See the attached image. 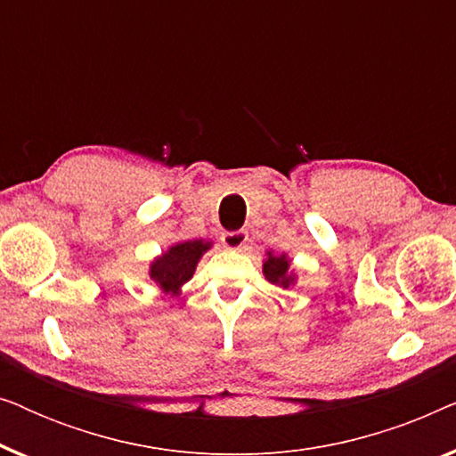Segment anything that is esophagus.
I'll list each match as a JSON object with an SVG mask.
<instances>
[{"mask_svg":"<svg viewBox=\"0 0 456 456\" xmlns=\"http://www.w3.org/2000/svg\"><path fill=\"white\" fill-rule=\"evenodd\" d=\"M222 242H224V247H226V248L239 251V248L245 247L247 232H245V230H234V232H226L222 236Z\"/></svg>","mask_w":456,"mask_h":456,"instance_id":"obj_1","label":"esophagus"}]
</instances>
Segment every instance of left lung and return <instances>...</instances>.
<instances>
[{"label":"left lung","mask_w":456,"mask_h":456,"mask_svg":"<svg viewBox=\"0 0 456 456\" xmlns=\"http://www.w3.org/2000/svg\"><path fill=\"white\" fill-rule=\"evenodd\" d=\"M264 273L272 284L284 286L289 289L290 284H295V273L290 272V261L286 255H273L272 251L267 253V259L264 261Z\"/></svg>","instance_id":"obj_1"}]
</instances>
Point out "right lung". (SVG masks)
I'll list each match as a JSON object with an SVG mask.
<instances>
[{
  "label": "right lung",
  "instance_id": "add662e5",
  "mask_svg": "<svg viewBox=\"0 0 456 456\" xmlns=\"http://www.w3.org/2000/svg\"><path fill=\"white\" fill-rule=\"evenodd\" d=\"M211 247V242L205 240H184L167 248L164 255H159L149 267V278L159 286L164 292L178 295L183 284L189 282L195 273V267L201 259V255Z\"/></svg>",
  "mask_w": 456,
  "mask_h": 456
}]
</instances>
